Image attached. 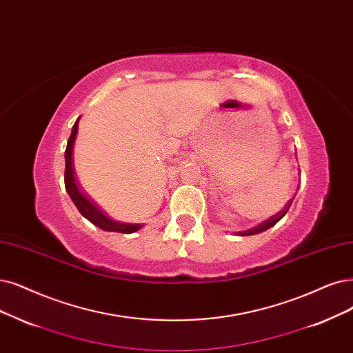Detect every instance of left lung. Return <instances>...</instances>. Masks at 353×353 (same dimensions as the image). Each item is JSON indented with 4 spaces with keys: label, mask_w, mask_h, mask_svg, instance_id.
<instances>
[{
    "label": "left lung",
    "mask_w": 353,
    "mask_h": 353,
    "mask_svg": "<svg viewBox=\"0 0 353 353\" xmlns=\"http://www.w3.org/2000/svg\"><path fill=\"white\" fill-rule=\"evenodd\" d=\"M291 203H292V199H290V201H288V203L285 205V208H283V210H282L281 212H278L276 215H272L269 219L263 221V223H260L259 225H256V227H253V228H250V230L240 231V232H239V236H253V234H259V232L266 231L268 228L273 227V225H275V224L278 223V221H279L281 218H283V215H285L286 212H288Z\"/></svg>",
    "instance_id": "obj_1"
}]
</instances>
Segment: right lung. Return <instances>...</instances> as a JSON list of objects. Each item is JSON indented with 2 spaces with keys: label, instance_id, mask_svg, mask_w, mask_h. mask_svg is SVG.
Listing matches in <instances>:
<instances>
[{
  "label": "right lung",
  "instance_id": "right-lung-1",
  "mask_svg": "<svg viewBox=\"0 0 353 353\" xmlns=\"http://www.w3.org/2000/svg\"><path fill=\"white\" fill-rule=\"evenodd\" d=\"M78 117L77 122L72 126L71 135L67 143V150H65V189H67L70 198L72 199L74 205L77 206V210L80 211V214L87 218L91 224H94L96 227L104 230V231H114V232H123V234H130L138 231L142 225L141 224H126L121 223V221H114L110 216L104 214L100 208L91 201L85 193L81 192V189L77 186L75 183V176H74V167H72V147H74V141L77 137V130H78Z\"/></svg>",
  "mask_w": 353,
  "mask_h": 353
}]
</instances>
